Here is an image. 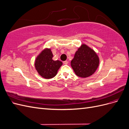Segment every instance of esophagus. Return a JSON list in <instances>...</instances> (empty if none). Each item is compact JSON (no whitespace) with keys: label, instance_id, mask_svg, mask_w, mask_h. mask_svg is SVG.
<instances>
[{"label":"esophagus","instance_id":"obj_1","mask_svg":"<svg viewBox=\"0 0 129 129\" xmlns=\"http://www.w3.org/2000/svg\"><path fill=\"white\" fill-rule=\"evenodd\" d=\"M68 63V62L67 61H63V63H64V64H67Z\"/></svg>","mask_w":129,"mask_h":129}]
</instances>
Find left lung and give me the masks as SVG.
I'll list each match as a JSON object with an SVG mask.
<instances>
[{
  "instance_id": "1",
  "label": "left lung",
  "mask_w": 129,
  "mask_h": 129,
  "mask_svg": "<svg viewBox=\"0 0 129 129\" xmlns=\"http://www.w3.org/2000/svg\"><path fill=\"white\" fill-rule=\"evenodd\" d=\"M99 64V58L92 49L85 45L78 49L71 61V66L76 75L81 77L91 76Z\"/></svg>"
}]
</instances>
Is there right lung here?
Wrapping results in <instances>:
<instances>
[{
  "label": "right lung",
  "instance_id": "1",
  "mask_svg": "<svg viewBox=\"0 0 129 129\" xmlns=\"http://www.w3.org/2000/svg\"><path fill=\"white\" fill-rule=\"evenodd\" d=\"M53 55L50 49H46L36 58L35 67L38 73L45 79H52L55 76L58 69L62 65L60 61H54Z\"/></svg>",
  "mask_w": 129,
  "mask_h": 129
}]
</instances>
